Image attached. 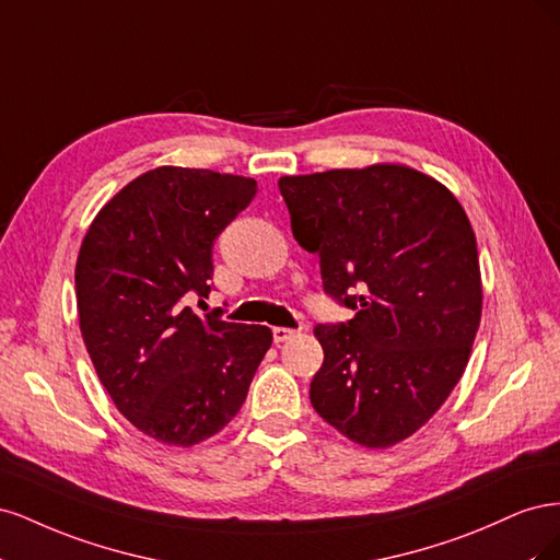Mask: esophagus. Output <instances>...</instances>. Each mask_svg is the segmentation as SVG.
<instances>
[{
    "mask_svg": "<svg viewBox=\"0 0 560 560\" xmlns=\"http://www.w3.org/2000/svg\"><path fill=\"white\" fill-rule=\"evenodd\" d=\"M299 331L296 329H287V327H276L273 329V341L276 343H284V341H290V338H294Z\"/></svg>",
    "mask_w": 560,
    "mask_h": 560,
    "instance_id": "obj_1",
    "label": "esophagus"
}]
</instances>
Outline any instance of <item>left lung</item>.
I'll return each mask as SVG.
<instances>
[{"label":"left lung","instance_id":"1","mask_svg":"<svg viewBox=\"0 0 560 560\" xmlns=\"http://www.w3.org/2000/svg\"><path fill=\"white\" fill-rule=\"evenodd\" d=\"M278 186L327 294L358 311L313 329L325 350L313 409L354 444L395 446L465 374L483 308L477 235L442 182L401 163L284 175Z\"/></svg>","mask_w":560,"mask_h":560}]
</instances>
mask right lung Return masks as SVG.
I'll use <instances>...</instances> for the list:
<instances>
[{"mask_svg": "<svg viewBox=\"0 0 560 560\" xmlns=\"http://www.w3.org/2000/svg\"><path fill=\"white\" fill-rule=\"evenodd\" d=\"M257 196L252 177L161 165L95 214L77 257V311L95 374L147 436L191 448L241 411L273 343L261 325L200 317L212 245Z\"/></svg>", "mask_w": 560, "mask_h": 560, "instance_id": "right-lung-1", "label": "right lung"}]
</instances>
